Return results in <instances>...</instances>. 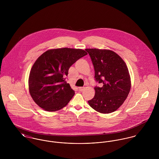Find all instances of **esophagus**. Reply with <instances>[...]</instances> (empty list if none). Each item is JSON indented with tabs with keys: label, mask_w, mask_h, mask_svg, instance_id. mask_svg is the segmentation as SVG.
Returning a JSON list of instances; mask_svg holds the SVG:
<instances>
[{
	"label": "esophagus",
	"mask_w": 159,
	"mask_h": 159,
	"mask_svg": "<svg viewBox=\"0 0 159 159\" xmlns=\"http://www.w3.org/2000/svg\"><path fill=\"white\" fill-rule=\"evenodd\" d=\"M83 89H84V88H83V87H80V88H78V90L80 91H83Z\"/></svg>",
	"instance_id": "obj_1"
}]
</instances>
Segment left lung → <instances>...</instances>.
Here are the masks:
<instances>
[{"instance_id": "left-lung-1", "label": "left lung", "mask_w": 159, "mask_h": 159, "mask_svg": "<svg viewBox=\"0 0 159 159\" xmlns=\"http://www.w3.org/2000/svg\"><path fill=\"white\" fill-rule=\"evenodd\" d=\"M91 57L95 78L101 87L95 86V95L88 101L91 108L100 113L117 110L127 98L131 88L130 76L126 64L109 49H85Z\"/></svg>"}]
</instances>
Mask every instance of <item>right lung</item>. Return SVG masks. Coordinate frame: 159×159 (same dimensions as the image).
Segmentation results:
<instances>
[{"instance_id":"1","label":"right lung","mask_w":159,"mask_h":159,"mask_svg":"<svg viewBox=\"0 0 159 159\" xmlns=\"http://www.w3.org/2000/svg\"><path fill=\"white\" fill-rule=\"evenodd\" d=\"M88 53L81 49L57 48L46 51L35 62L29 77V90L34 101L47 111L66 107L75 94L65 81L70 67Z\"/></svg>"}]
</instances>
